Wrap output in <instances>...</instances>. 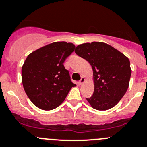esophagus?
Wrapping results in <instances>:
<instances>
[{
    "label": "esophagus",
    "mask_w": 147,
    "mask_h": 147,
    "mask_svg": "<svg viewBox=\"0 0 147 147\" xmlns=\"http://www.w3.org/2000/svg\"><path fill=\"white\" fill-rule=\"evenodd\" d=\"M84 82H85L84 77V76H82V79H81L80 81H79V84H83Z\"/></svg>",
    "instance_id": "1"
}]
</instances>
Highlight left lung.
<instances>
[{"label":"left lung","instance_id":"obj_1","mask_svg":"<svg viewBox=\"0 0 147 147\" xmlns=\"http://www.w3.org/2000/svg\"><path fill=\"white\" fill-rule=\"evenodd\" d=\"M75 53L92 65L94 90L86 98L95 110H106L116 105L129 86L131 69L124 54L104 42L84 43Z\"/></svg>","mask_w":147,"mask_h":147}]
</instances>
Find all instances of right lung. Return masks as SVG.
<instances>
[{
	"label": "right lung",
	"instance_id": "1",
	"mask_svg": "<svg viewBox=\"0 0 147 147\" xmlns=\"http://www.w3.org/2000/svg\"><path fill=\"white\" fill-rule=\"evenodd\" d=\"M74 49L73 43L55 42L32 52L25 60L22 84L26 95L37 107L44 110L56 108L76 86L63 65Z\"/></svg>",
	"mask_w": 147,
	"mask_h": 147
}]
</instances>
